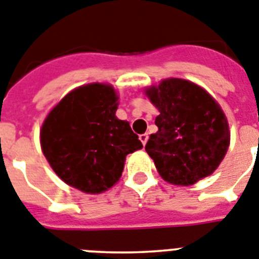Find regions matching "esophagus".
<instances>
[{"instance_id": "esophagus-1", "label": "esophagus", "mask_w": 259, "mask_h": 259, "mask_svg": "<svg viewBox=\"0 0 259 259\" xmlns=\"http://www.w3.org/2000/svg\"><path fill=\"white\" fill-rule=\"evenodd\" d=\"M140 141H141V142H142L143 146H145V145H146V143H147V141H149V136H147L146 133L141 134V136H140Z\"/></svg>"}]
</instances>
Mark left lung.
Instances as JSON below:
<instances>
[{"instance_id":"left-lung-1","label":"left lung","mask_w":259,"mask_h":259,"mask_svg":"<svg viewBox=\"0 0 259 259\" xmlns=\"http://www.w3.org/2000/svg\"><path fill=\"white\" fill-rule=\"evenodd\" d=\"M143 92L159 112L158 132L145 149L162 179L187 187L212 175L230 145L220 104L203 87L179 77L160 80Z\"/></svg>"}]
</instances>
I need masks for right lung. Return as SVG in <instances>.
<instances>
[{
	"label": "right lung",
	"mask_w": 259,
	"mask_h": 259,
	"mask_svg": "<svg viewBox=\"0 0 259 259\" xmlns=\"http://www.w3.org/2000/svg\"><path fill=\"white\" fill-rule=\"evenodd\" d=\"M118 95L108 82L72 89L46 116L40 147L54 172L84 193H103L122 175L127 154L142 149L127 121L116 116Z\"/></svg>",
	"instance_id": "obj_1"
}]
</instances>
